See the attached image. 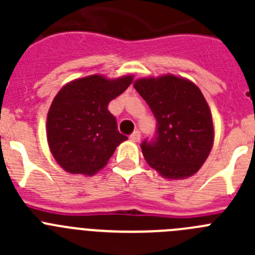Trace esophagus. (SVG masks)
<instances>
[{
	"mask_svg": "<svg viewBox=\"0 0 255 255\" xmlns=\"http://www.w3.org/2000/svg\"><path fill=\"white\" fill-rule=\"evenodd\" d=\"M130 139H131L132 141L140 140V131H139V130H135V131L130 135Z\"/></svg>",
	"mask_w": 255,
	"mask_h": 255,
	"instance_id": "obj_1",
	"label": "esophagus"
}]
</instances>
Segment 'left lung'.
<instances>
[{
    "mask_svg": "<svg viewBox=\"0 0 255 255\" xmlns=\"http://www.w3.org/2000/svg\"><path fill=\"white\" fill-rule=\"evenodd\" d=\"M155 117V135L140 144L144 158L166 179L199 171L213 145L208 103L194 83L175 75L139 79L134 84Z\"/></svg>",
    "mask_w": 255,
    "mask_h": 255,
    "instance_id": "1",
    "label": "left lung"
}]
</instances>
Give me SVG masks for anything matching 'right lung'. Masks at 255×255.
Wrapping results in <instances>:
<instances>
[{
	"label": "right lung",
	"instance_id": "add662e5",
	"mask_svg": "<svg viewBox=\"0 0 255 255\" xmlns=\"http://www.w3.org/2000/svg\"><path fill=\"white\" fill-rule=\"evenodd\" d=\"M132 76L91 75L65 85L47 116V140L61 167L70 173L94 175L124 140L108 103L128 89Z\"/></svg>",
	"mask_w": 255,
	"mask_h": 255
}]
</instances>
